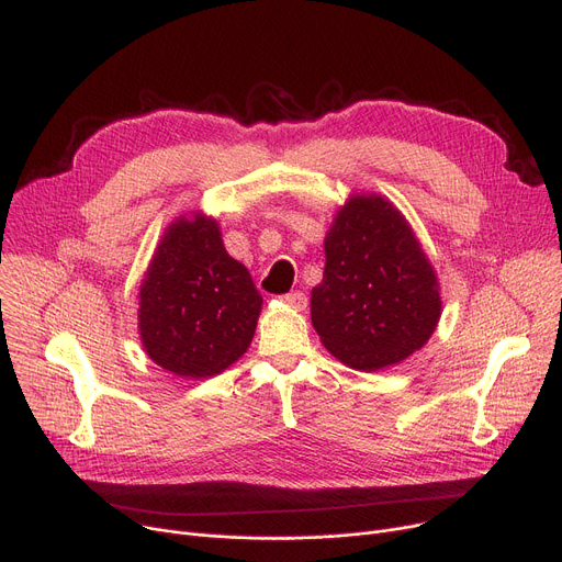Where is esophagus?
<instances>
[{"mask_svg": "<svg viewBox=\"0 0 562 562\" xmlns=\"http://www.w3.org/2000/svg\"><path fill=\"white\" fill-rule=\"evenodd\" d=\"M282 301H284L289 307H293V310H305V307H307V296H305V293H301V291L286 293V296H282Z\"/></svg>", "mask_w": 562, "mask_h": 562, "instance_id": "1", "label": "esophagus"}]
</instances>
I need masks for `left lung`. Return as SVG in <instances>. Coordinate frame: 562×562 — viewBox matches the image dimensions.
<instances>
[{
	"label": "left lung",
	"mask_w": 562,
	"mask_h": 562,
	"mask_svg": "<svg viewBox=\"0 0 562 562\" xmlns=\"http://www.w3.org/2000/svg\"><path fill=\"white\" fill-rule=\"evenodd\" d=\"M323 248L312 326L337 360L378 371L430 339L441 314L439 284L415 232L387 198L352 193Z\"/></svg>",
	"instance_id": "obj_1"
}]
</instances>
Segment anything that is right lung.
I'll return each mask as SVG.
<instances>
[{
    "mask_svg": "<svg viewBox=\"0 0 562 562\" xmlns=\"http://www.w3.org/2000/svg\"><path fill=\"white\" fill-rule=\"evenodd\" d=\"M147 356L180 378H210L248 350L261 293L227 255L216 218L193 214L168 225L138 293Z\"/></svg>",
    "mask_w": 562,
    "mask_h": 562,
    "instance_id": "obj_1",
    "label": "right lung"
}]
</instances>
